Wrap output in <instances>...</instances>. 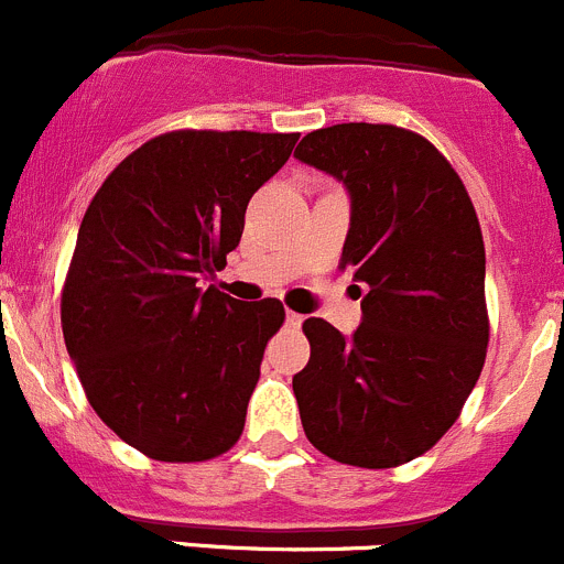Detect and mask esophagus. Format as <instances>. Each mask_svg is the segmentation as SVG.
<instances>
[{
  "label": "esophagus",
  "mask_w": 564,
  "mask_h": 564,
  "mask_svg": "<svg viewBox=\"0 0 564 564\" xmlns=\"http://www.w3.org/2000/svg\"><path fill=\"white\" fill-rule=\"evenodd\" d=\"M285 318H288V324H291V326H302L304 315H299V313H293V310H288Z\"/></svg>",
  "instance_id": "esophagus-1"
}]
</instances>
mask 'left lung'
I'll return each instance as SVG.
<instances>
[{
  "instance_id": "left-lung-1",
  "label": "left lung",
  "mask_w": 564,
  "mask_h": 564,
  "mask_svg": "<svg viewBox=\"0 0 564 564\" xmlns=\"http://www.w3.org/2000/svg\"><path fill=\"white\" fill-rule=\"evenodd\" d=\"M351 193L340 265L366 282L362 324L343 337L302 324L310 362L293 377L307 440L354 468H399L463 412L487 357L485 240L443 154L393 124H335L296 147Z\"/></svg>"
}]
</instances>
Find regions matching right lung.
<instances>
[{
	"label": "right lung",
	"instance_id": "add662e5",
	"mask_svg": "<svg viewBox=\"0 0 564 564\" xmlns=\"http://www.w3.org/2000/svg\"><path fill=\"white\" fill-rule=\"evenodd\" d=\"M296 141V132H163L90 198L63 282V340L96 415L149 459L207 463L240 440L285 307L243 304L202 288V276L227 265L251 193Z\"/></svg>",
	"mask_w": 564,
	"mask_h": 564
}]
</instances>
